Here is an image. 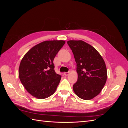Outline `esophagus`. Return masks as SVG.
Instances as JSON below:
<instances>
[{
    "label": "esophagus",
    "instance_id": "obj_1",
    "mask_svg": "<svg viewBox=\"0 0 128 128\" xmlns=\"http://www.w3.org/2000/svg\"><path fill=\"white\" fill-rule=\"evenodd\" d=\"M64 76H68L69 74V72H65L64 73Z\"/></svg>",
    "mask_w": 128,
    "mask_h": 128
}]
</instances>
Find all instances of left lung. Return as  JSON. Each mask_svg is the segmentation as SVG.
<instances>
[{
  "instance_id": "8db88e82",
  "label": "left lung",
  "mask_w": 128,
  "mask_h": 128,
  "mask_svg": "<svg viewBox=\"0 0 128 128\" xmlns=\"http://www.w3.org/2000/svg\"><path fill=\"white\" fill-rule=\"evenodd\" d=\"M67 44L74 56L78 74L73 90L79 98L90 100L98 95L105 85L107 69L96 50L82 40H69Z\"/></svg>"
}]
</instances>
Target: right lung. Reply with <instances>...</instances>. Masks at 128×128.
<instances>
[{
	"mask_svg": "<svg viewBox=\"0 0 128 128\" xmlns=\"http://www.w3.org/2000/svg\"><path fill=\"white\" fill-rule=\"evenodd\" d=\"M64 44V40L42 42L22 58L19 78L26 90L34 97L45 99L55 92L61 76L55 72L53 60Z\"/></svg>",
	"mask_w": 128,
	"mask_h": 128,
	"instance_id": "1",
	"label": "right lung"
}]
</instances>
